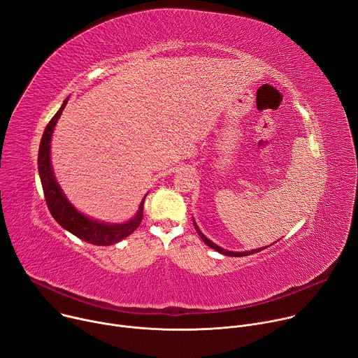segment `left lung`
I'll use <instances>...</instances> for the list:
<instances>
[{
	"label": "left lung",
	"mask_w": 358,
	"mask_h": 358,
	"mask_svg": "<svg viewBox=\"0 0 358 358\" xmlns=\"http://www.w3.org/2000/svg\"><path fill=\"white\" fill-rule=\"evenodd\" d=\"M192 222H194V227H196V230H197V233H199V236H200V238L210 247V248H213V250H215V251H218L220 254H222V255H229V257H245V255H250V254H255V252H259L262 250H264V248H267V247H262V248H257V250H251V251H241V252H236V251H229V250H224L222 247H220V245H217V244H214L211 240H208L203 233H201V230L199 229V225H197V222H196V220L192 218Z\"/></svg>",
	"instance_id": "obj_1"
}]
</instances>
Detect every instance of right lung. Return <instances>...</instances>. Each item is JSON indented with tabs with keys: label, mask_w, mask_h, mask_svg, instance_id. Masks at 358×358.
Returning <instances> with one entry per match:
<instances>
[{
	"label": "right lung",
	"mask_w": 358,
	"mask_h": 358,
	"mask_svg": "<svg viewBox=\"0 0 358 358\" xmlns=\"http://www.w3.org/2000/svg\"><path fill=\"white\" fill-rule=\"evenodd\" d=\"M70 96L64 100L62 106L57 111V114L51 118L48 125L44 129V134L40 143L38 150V174L43 184L45 201L48 206V210L54 220L62 227L64 230L74 234L76 237L81 238L83 241H87L94 245H113L125 237H128L131 233H134L138 225L143 221V207L147 194L140 203V207L137 210V214L129 218L125 222L120 224H110L100 220L91 218L81 211H78L70 200L66 197L62 188L59 187L51 164V138L54 128L58 122L59 115L62 114L64 108H66Z\"/></svg>",
	"instance_id": "add662e5"
}]
</instances>
